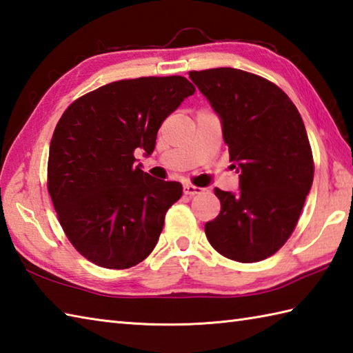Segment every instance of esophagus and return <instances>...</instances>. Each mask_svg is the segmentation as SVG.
I'll list each match as a JSON object with an SVG mask.
<instances>
[{"instance_id":"34e87169","label":"esophagus","mask_w":353,"mask_h":353,"mask_svg":"<svg viewBox=\"0 0 353 353\" xmlns=\"http://www.w3.org/2000/svg\"><path fill=\"white\" fill-rule=\"evenodd\" d=\"M203 190L199 188V186H194V185H185L183 186V194L185 196H196V194H200Z\"/></svg>"}]
</instances>
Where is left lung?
<instances>
[{"label":"left lung","mask_w":353,"mask_h":353,"mask_svg":"<svg viewBox=\"0 0 353 353\" xmlns=\"http://www.w3.org/2000/svg\"><path fill=\"white\" fill-rule=\"evenodd\" d=\"M222 119L223 141L240 172L237 192L216 188L220 214L205 225L226 259L254 263L294 232L314 181V157L299 110L274 82L239 68L190 72Z\"/></svg>","instance_id":"left-lung-1"}]
</instances>
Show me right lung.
I'll return each instance as SVG.
<instances>
[{
    "instance_id": "right-lung-1",
    "label": "right lung",
    "mask_w": 353,
    "mask_h": 353,
    "mask_svg": "<svg viewBox=\"0 0 353 353\" xmlns=\"http://www.w3.org/2000/svg\"><path fill=\"white\" fill-rule=\"evenodd\" d=\"M183 76L102 85L72 102L53 131L47 190L67 239L92 263L128 269L154 250L182 185L134 165L151 154L162 122L194 94Z\"/></svg>"
}]
</instances>
